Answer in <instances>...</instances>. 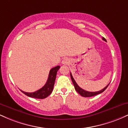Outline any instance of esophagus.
Segmentation results:
<instances>
[{
  "mask_svg": "<svg viewBox=\"0 0 128 128\" xmlns=\"http://www.w3.org/2000/svg\"><path fill=\"white\" fill-rule=\"evenodd\" d=\"M69 62H70V61H69L68 58H64L62 61V64H64V65H67V64H69Z\"/></svg>",
  "mask_w": 128,
  "mask_h": 128,
  "instance_id": "obj_1",
  "label": "esophagus"
}]
</instances>
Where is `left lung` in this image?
I'll return each instance as SVG.
<instances>
[{
  "label": "left lung",
  "mask_w": 128,
  "mask_h": 128,
  "mask_svg": "<svg viewBox=\"0 0 128 128\" xmlns=\"http://www.w3.org/2000/svg\"><path fill=\"white\" fill-rule=\"evenodd\" d=\"M104 40V41H105L106 42V40H105L104 38H102ZM70 77H71V79H72V82L73 84V85H74V88H75L76 91L80 95V96H83V97H86V98H87V97H92V96H96V95H98L99 94H100L102 93V92H104V91L106 89V88L108 87V86H109V84L108 85V86H105L104 88H103L102 90H101L99 91V92H87V91H86L84 90H83L82 88H81L77 84L76 82V81L74 80V79H73V76H72V73H70Z\"/></svg>",
  "instance_id": "left-lung-1"
}]
</instances>
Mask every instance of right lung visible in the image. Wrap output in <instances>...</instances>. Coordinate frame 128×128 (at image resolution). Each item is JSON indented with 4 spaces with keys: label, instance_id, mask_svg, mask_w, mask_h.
Here are the masks:
<instances>
[{
    "label": "right lung",
    "instance_id": "add662e5",
    "mask_svg": "<svg viewBox=\"0 0 128 128\" xmlns=\"http://www.w3.org/2000/svg\"><path fill=\"white\" fill-rule=\"evenodd\" d=\"M60 68V66H58L56 67H54V68H52L50 70L48 80H47L46 84L42 86V88L33 92H28L21 90L22 92H23L26 96L30 97V98H36V99H42L47 98L52 92L57 72H58Z\"/></svg>",
    "mask_w": 128,
    "mask_h": 128
}]
</instances>
